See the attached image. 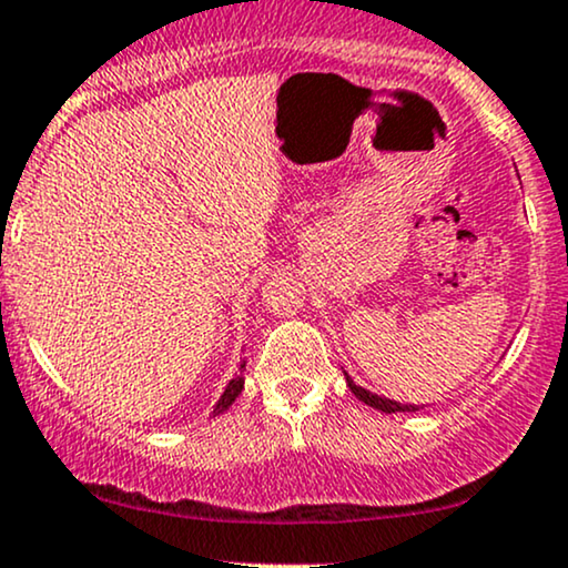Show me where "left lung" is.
<instances>
[{"label": "left lung", "mask_w": 568, "mask_h": 568, "mask_svg": "<svg viewBox=\"0 0 568 568\" xmlns=\"http://www.w3.org/2000/svg\"><path fill=\"white\" fill-rule=\"evenodd\" d=\"M345 379H348V388L353 390V396H356L358 402L372 406V409L385 412V415H396V412H417L419 409V406H415V404H398V402H390V398L377 396V393H369L366 388H362V385L353 383L348 375H345Z\"/></svg>", "instance_id": "obj_1"}]
</instances>
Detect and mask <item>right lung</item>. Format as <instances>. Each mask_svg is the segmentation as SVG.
<instances>
[{
	"label": "right lung",
	"instance_id": "add662e5",
	"mask_svg": "<svg viewBox=\"0 0 568 568\" xmlns=\"http://www.w3.org/2000/svg\"><path fill=\"white\" fill-rule=\"evenodd\" d=\"M242 388H244V375L233 377L231 383H229V388H225L223 396H220V402L215 404V415H223V412L229 409V406H231L233 402H236L239 393H242Z\"/></svg>",
	"mask_w": 568,
	"mask_h": 568
}]
</instances>
